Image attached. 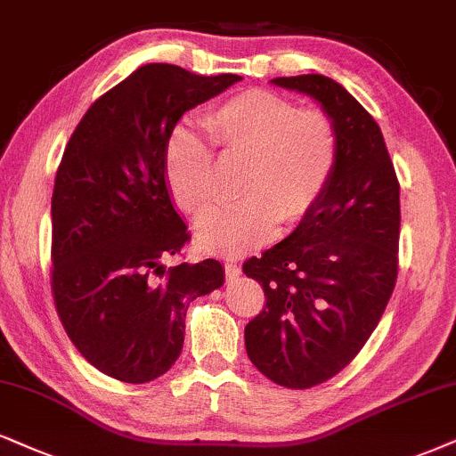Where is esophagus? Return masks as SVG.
<instances>
[{
  "mask_svg": "<svg viewBox=\"0 0 456 456\" xmlns=\"http://www.w3.org/2000/svg\"><path fill=\"white\" fill-rule=\"evenodd\" d=\"M223 267H224V275H227V280H235L241 273L238 261H233V258H227V261L223 263Z\"/></svg>",
  "mask_w": 456,
  "mask_h": 456,
  "instance_id": "obj_1",
  "label": "esophagus"
}]
</instances>
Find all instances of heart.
Here are the masks:
<instances>
[{"label": "heart", "mask_w": 456, "mask_h": 456, "mask_svg": "<svg viewBox=\"0 0 456 456\" xmlns=\"http://www.w3.org/2000/svg\"><path fill=\"white\" fill-rule=\"evenodd\" d=\"M201 136L178 124L164 147L168 191L187 216L200 218L216 201L215 155L240 158L235 193L198 227V244L218 255H238L267 241L275 224H297L318 206L341 155L334 119L322 109H298L275 92L252 88L227 96L204 113Z\"/></svg>", "instance_id": "b5f03b06"}]
</instances>
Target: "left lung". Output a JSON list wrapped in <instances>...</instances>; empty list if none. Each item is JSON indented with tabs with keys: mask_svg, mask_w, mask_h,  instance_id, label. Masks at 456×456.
Listing matches in <instances>:
<instances>
[{
	"mask_svg": "<svg viewBox=\"0 0 456 456\" xmlns=\"http://www.w3.org/2000/svg\"><path fill=\"white\" fill-rule=\"evenodd\" d=\"M322 102L341 136L330 185L284 241L244 263L263 286L248 322L250 362L273 383L309 389L338 374L364 347L397 280L400 183L383 132L326 75L271 79Z\"/></svg>",
	"mask_w": 456,
	"mask_h": 456,
	"instance_id": "8db88e82",
	"label": "left lung"
}]
</instances>
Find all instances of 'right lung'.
Listing matches in <instances>:
<instances>
[{
  "mask_svg": "<svg viewBox=\"0 0 456 456\" xmlns=\"http://www.w3.org/2000/svg\"><path fill=\"white\" fill-rule=\"evenodd\" d=\"M240 79L138 67L69 138L52 193V297L71 343L107 377L138 385L168 372L189 303L223 286L215 258L161 265L191 240L166 187L164 147L183 113Z\"/></svg>",
  "mask_w": 456,
  "mask_h": 456,
  "instance_id": "1",
  "label": "right lung"
}]
</instances>
